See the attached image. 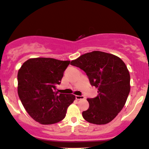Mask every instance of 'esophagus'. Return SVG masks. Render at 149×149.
Listing matches in <instances>:
<instances>
[{"label":"esophagus","mask_w":149,"mask_h":149,"mask_svg":"<svg viewBox=\"0 0 149 149\" xmlns=\"http://www.w3.org/2000/svg\"><path fill=\"white\" fill-rule=\"evenodd\" d=\"M75 97H76V100H83V99L85 98V97L83 96V95H76L75 96Z\"/></svg>","instance_id":"esophagus-1"}]
</instances>
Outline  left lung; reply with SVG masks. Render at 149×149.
I'll use <instances>...</instances> for the list:
<instances>
[{
	"label": "left lung",
	"instance_id": "1",
	"mask_svg": "<svg viewBox=\"0 0 149 149\" xmlns=\"http://www.w3.org/2000/svg\"><path fill=\"white\" fill-rule=\"evenodd\" d=\"M72 65L86 73L98 95L88 99L89 108L82 113L85 120L95 124L111 122L125 105L130 93V74L124 62L115 55L93 51L74 61Z\"/></svg>",
	"mask_w": 149,
	"mask_h": 149
}]
</instances>
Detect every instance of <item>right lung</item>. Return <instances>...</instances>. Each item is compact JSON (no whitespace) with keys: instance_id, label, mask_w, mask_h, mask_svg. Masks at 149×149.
I'll use <instances>...</instances> for the list:
<instances>
[{"instance_id":"right-lung-1","label":"right lung","mask_w":149,"mask_h":149,"mask_svg":"<svg viewBox=\"0 0 149 149\" xmlns=\"http://www.w3.org/2000/svg\"><path fill=\"white\" fill-rule=\"evenodd\" d=\"M70 61L52 58H30L18 72V94L31 117L42 124L57 123L65 117L74 95L56 91Z\"/></svg>"}]
</instances>
